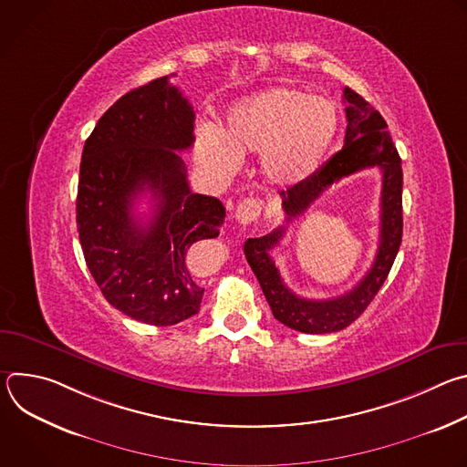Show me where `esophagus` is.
<instances>
[{"label": "esophagus", "mask_w": 467, "mask_h": 467, "mask_svg": "<svg viewBox=\"0 0 467 467\" xmlns=\"http://www.w3.org/2000/svg\"><path fill=\"white\" fill-rule=\"evenodd\" d=\"M260 211H262V203L258 202V199L247 197V199H244V202L238 203V207L234 211V218L240 225H249L260 216Z\"/></svg>", "instance_id": "34e87169"}]
</instances>
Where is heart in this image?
Wrapping results in <instances>:
<instances>
[{
  "mask_svg": "<svg viewBox=\"0 0 467 467\" xmlns=\"http://www.w3.org/2000/svg\"><path fill=\"white\" fill-rule=\"evenodd\" d=\"M338 130V110L330 99L297 88L275 87L238 101L223 130L205 127L199 135V159L218 179H231L242 157L260 155L270 184L294 188L321 166Z\"/></svg>",
  "mask_w": 467,
  "mask_h": 467,
  "instance_id": "heart-1",
  "label": "heart"
}]
</instances>
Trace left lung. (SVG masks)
Segmentation results:
<instances>
[{"mask_svg":"<svg viewBox=\"0 0 467 467\" xmlns=\"http://www.w3.org/2000/svg\"><path fill=\"white\" fill-rule=\"evenodd\" d=\"M344 103L348 116L344 148L332 155L310 179L283 190L281 197L286 223H290L294 218L305 214L330 184L366 168H380V240L369 272L344 296L305 299L283 283L270 256V251L279 245L286 233L285 225L265 236L249 238L244 244L245 258L275 319L305 335H327L351 325L384 285L403 238V168L388 125L380 112L349 87L344 90Z\"/></svg>","mask_w":467,"mask_h":467,"instance_id":"left-lung-1","label":"left lung"}]
</instances>
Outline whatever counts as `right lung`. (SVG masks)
Returning <instances> with one entry per match:
<instances>
[{
	"label": "right lung",
	"mask_w": 467,
	"mask_h": 467,
	"mask_svg": "<svg viewBox=\"0 0 467 467\" xmlns=\"http://www.w3.org/2000/svg\"><path fill=\"white\" fill-rule=\"evenodd\" d=\"M193 109L168 78L121 96L85 142L78 231L88 270L105 299L125 316L175 325L199 312L205 288L193 279L192 245L216 238L220 199L193 193L177 151L193 144ZM151 191L146 223L131 214Z\"/></svg>",
	"instance_id": "add662e5"
}]
</instances>
